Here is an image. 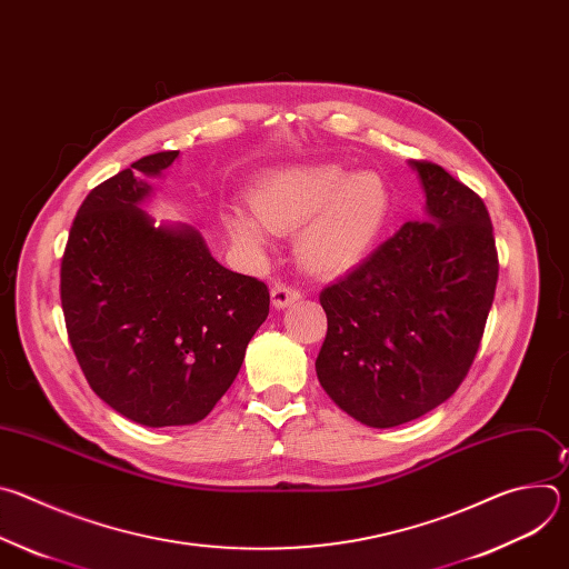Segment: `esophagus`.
<instances>
[{
	"instance_id": "esophagus-1",
	"label": "esophagus",
	"mask_w": 569,
	"mask_h": 569,
	"mask_svg": "<svg viewBox=\"0 0 569 569\" xmlns=\"http://www.w3.org/2000/svg\"><path fill=\"white\" fill-rule=\"evenodd\" d=\"M301 297V292L288 283H274L272 286V306L274 308H286L292 301H297Z\"/></svg>"
}]
</instances>
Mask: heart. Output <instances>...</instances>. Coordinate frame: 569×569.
I'll return each mask as SVG.
<instances>
[{"label":"heart","instance_id":"b5f03b06","mask_svg":"<svg viewBox=\"0 0 569 569\" xmlns=\"http://www.w3.org/2000/svg\"><path fill=\"white\" fill-rule=\"evenodd\" d=\"M252 209L231 207L224 213L227 231L240 248L259 254L268 231H297L301 266L336 274L365 259L380 240L391 218V193L378 173L349 176L333 164L288 167L257 182Z\"/></svg>","mask_w":569,"mask_h":569}]
</instances>
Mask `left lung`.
I'll return each mask as SVG.
<instances>
[{
    "mask_svg": "<svg viewBox=\"0 0 569 569\" xmlns=\"http://www.w3.org/2000/svg\"><path fill=\"white\" fill-rule=\"evenodd\" d=\"M410 167L428 216L405 222L319 295L329 321L315 360L319 385L369 428L415 421L459 389L500 270L483 200L432 161Z\"/></svg>",
    "mask_w": 569,
    "mask_h": 569,
    "instance_id": "obj_1",
    "label": "left lung"
}]
</instances>
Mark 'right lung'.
Masks as SVG:
<instances>
[{
    "mask_svg": "<svg viewBox=\"0 0 569 569\" xmlns=\"http://www.w3.org/2000/svg\"><path fill=\"white\" fill-rule=\"evenodd\" d=\"M180 150H161L90 191L60 263L64 327L94 393L146 428L202 421L270 312L263 281L220 266L193 227L139 207Z\"/></svg>",
    "mask_w": 569,
    "mask_h": 569,
    "instance_id": "right-lung-1",
    "label": "right lung"
}]
</instances>
